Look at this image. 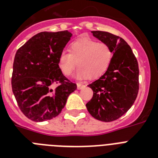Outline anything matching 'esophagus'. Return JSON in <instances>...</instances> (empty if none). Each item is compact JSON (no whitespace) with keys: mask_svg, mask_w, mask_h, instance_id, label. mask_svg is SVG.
Instances as JSON below:
<instances>
[{"mask_svg":"<svg viewBox=\"0 0 158 158\" xmlns=\"http://www.w3.org/2000/svg\"><path fill=\"white\" fill-rule=\"evenodd\" d=\"M84 87H85V86H84L83 84H80V83H78V84H77V88H78V89H84Z\"/></svg>","mask_w":158,"mask_h":158,"instance_id":"34e87169","label":"esophagus"}]
</instances>
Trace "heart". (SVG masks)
<instances>
[{"mask_svg": "<svg viewBox=\"0 0 158 158\" xmlns=\"http://www.w3.org/2000/svg\"><path fill=\"white\" fill-rule=\"evenodd\" d=\"M112 51L105 43L91 39H79L69 47V53L62 52L58 57V67L62 74L69 76L75 68L78 78L96 79L103 74L112 60Z\"/></svg>", "mask_w": 158, "mask_h": 158, "instance_id": "b5f03b06", "label": "heart"}]
</instances>
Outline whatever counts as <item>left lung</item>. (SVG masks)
<instances>
[{
	"label": "left lung",
	"instance_id": "obj_1",
	"mask_svg": "<svg viewBox=\"0 0 158 158\" xmlns=\"http://www.w3.org/2000/svg\"><path fill=\"white\" fill-rule=\"evenodd\" d=\"M92 33L110 47L113 56L105 74L88 85L93 89L94 96L86 106L93 117L110 122L127 112L137 98L139 64L123 38L103 31H92Z\"/></svg>",
	"mask_w": 158,
	"mask_h": 158
}]
</instances>
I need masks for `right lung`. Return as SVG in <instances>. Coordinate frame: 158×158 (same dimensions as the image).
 <instances>
[{
  "instance_id": "1",
  "label": "right lung",
  "mask_w": 158,
  "mask_h": 158,
  "mask_svg": "<svg viewBox=\"0 0 158 158\" xmlns=\"http://www.w3.org/2000/svg\"><path fill=\"white\" fill-rule=\"evenodd\" d=\"M72 33L67 30L41 32L16 52L11 78L12 91L23 115L42 122L56 117L77 85L64 76L58 57ZM58 84L53 89V84Z\"/></svg>"
}]
</instances>
